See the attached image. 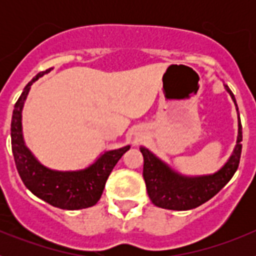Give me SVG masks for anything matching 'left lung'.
Wrapping results in <instances>:
<instances>
[{
    "label": "left lung",
    "mask_w": 256,
    "mask_h": 256,
    "mask_svg": "<svg viewBox=\"0 0 256 256\" xmlns=\"http://www.w3.org/2000/svg\"><path fill=\"white\" fill-rule=\"evenodd\" d=\"M223 86L236 106L238 134L234 151L218 170L210 174L187 176L172 168L168 162L160 159L148 148H140L144 155V180L146 190L148 198L156 206L177 212L195 209L216 196L236 173L242 148V126L234 94L226 83H223Z\"/></svg>",
    "instance_id": "8db88e82"
}]
</instances>
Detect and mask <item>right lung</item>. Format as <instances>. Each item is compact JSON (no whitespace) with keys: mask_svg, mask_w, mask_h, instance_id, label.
I'll list each match as a JSON object with an SVG mask.
<instances>
[{"mask_svg":"<svg viewBox=\"0 0 256 256\" xmlns=\"http://www.w3.org/2000/svg\"><path fill=\"white\" fill-rule=\"evenodd\" d=\"M52 70L40 72L26 86L15 104L11 119V148L19 176L26 188L52 206L79 210L94 206L102 195L108 176L130 146L106 150L94 162L74 170H58L44 165L26 146L22 134V108L32 84Z\"/></svg>","mask_w":256,"mask_h":256,"instance_id":"add662e5","label":"right lung"}]
</instances>
